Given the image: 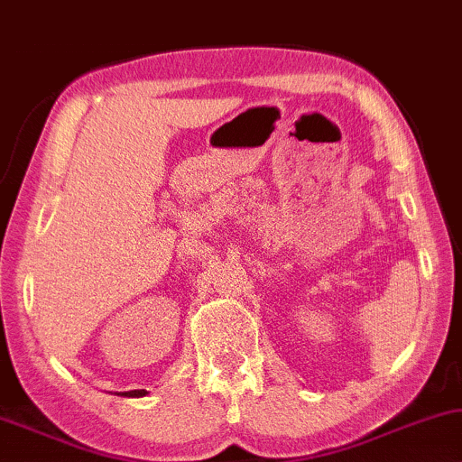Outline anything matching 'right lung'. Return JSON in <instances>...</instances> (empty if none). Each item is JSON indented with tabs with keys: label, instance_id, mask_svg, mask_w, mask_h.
Wrapping results in <instances>:
<instances>
[{
	"label": "right lung",
	"instance_id": "obj_1",
	"mask_svg": "<svg viewBox=\"0 0 462 462\" xmlns=\"http://www.w3.org/2000/svg\"><path fill=\"white\" fill-rule=\"evenodd\" d=\"M124 396H144L147 394V390H130V392H122Z\"/></svg>",
	"mask_w": 462,
	"mask_h": 462
}]
</instances>
